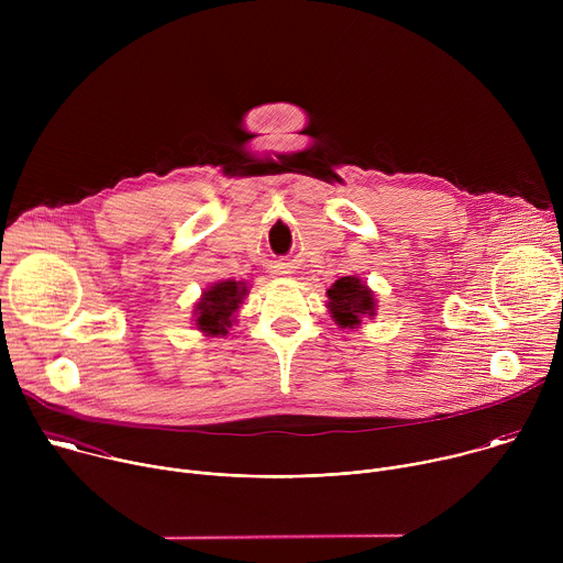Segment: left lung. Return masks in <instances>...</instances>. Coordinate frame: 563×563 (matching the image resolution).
Returning <instances> with one entry per match:
<instances>
[{
    "label": "left lung",
    "instance_id": "left-lung-1",
    "mask_svg": "<svg viewBox=\"0 0 563 563\" xmlns=\"http://www.w3.org/2000/svg\"><path fill=\"white\" fill-rule=\"evenodd\" d=\"M328 309L339 328L356 330L376 316V296L358 276H343L328 289Z\"/></svg>",
    "mask_w": 563,
    "mask_h": 563
}]
</instances>
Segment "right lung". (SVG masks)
<instances>
[{
    "label": "right lung",
    "instance_id": "add662e5",
    "mask_svg": "<svg viewBox=\"0 0 563 563\" xmlns=\"http://www.w3.org/2000/svg\"><path fill=\"white\" fill-rule=\"evenodd\" d=\"M250 296L245 280H218L202 289L198 302L194 305V325L205 336H224L235 323L240 305Z\"/></svg>",
    "mask_w": 563,
    "mask_h": 563
}]
</instances>
